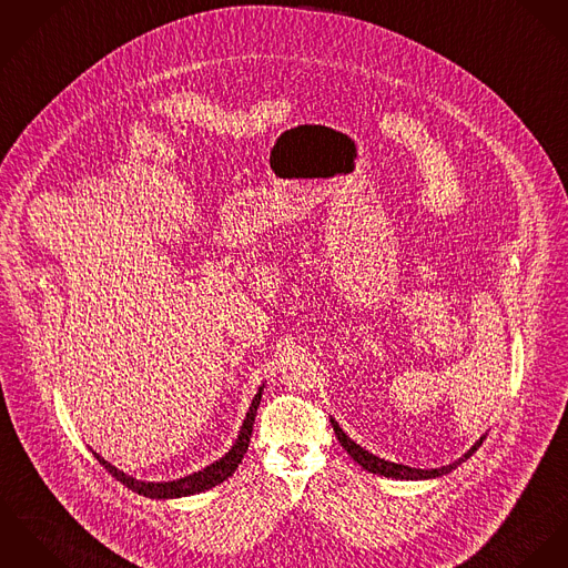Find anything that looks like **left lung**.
I'll return each instance as SVG.
<instances>
[{"instance_id":"8db88e82","label":"left lung","mask_w":568,"mask_h":568,"mask_svg":"<svg viewBox=\"0 0 568 568\" xmlns=\"http://www.w3.org/2000/svg\"><path fill=\"white\" fill-rule=\"evenodd\" d=\"M332 427H334V432H336L338 443L345 447V452H347L362 468H366V470H371V473H377V475H384V477H397V479H429V477H440V475H445V473H452L456 466H460L465 460H468V458L479 449V445H481V440H484V436H481V438L466 452L465 456H463L458 463H454V465L440 466V468H413V466L386 463V460H382V458H377V456L364 452L361 445H356V443L338 427V423H336L334 418H332Z\"/></svg>"}]
</instances>
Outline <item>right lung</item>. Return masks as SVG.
<instances>
[{
	"label": "right lung",
	"mask_w": 568,
	"mask_h": 568,
	"mask_svg": "<svg viewBox=\"0 0 568 568\" xmlns=\"http://www.w3.org/2000/svg\"><path fill=\"white\" fill-rule=\"evenodd\" d=\"M260 397H262V388L258 390V395L254 397L252 402V408L247 413V418L243 423V429L239 434V440L234 443V447L214 465L206 466L204 470H197L193 475H186L182 479H175V481H139L130 475H125L123 470H119L116 466L108 465L103 460L100 454L93 452V456L98 458V463L112 475L116 477L123 486H128L130 490L143 495V497H150V499H173V497H186V495H197V493H204L207 488L221 484L223 479H227L236 466L241 465L243 456L247 454V447H250V438H252V432H254V420H256V413H258Z\"/></svg>",
	"instance_id": "right-lung-1"
}]
</instances>
